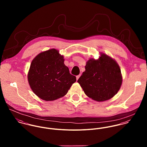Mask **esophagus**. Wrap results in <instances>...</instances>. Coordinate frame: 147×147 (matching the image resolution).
Wrapping results in <instances>:
<instances>
[{
	"mask_svg": "<svg viewBox=\"0 0 147 147\" xmlns=\"http://www.w3.org/2000/svg\"><path fill=\"white\" fill-rule=\"evenodd\" d=\"M80 76H81V74H79V75L76 76V80H78L79 79V78L80 77Z\"/></svg>",
	"mask_w": 147,
	"mask_h": 147,
	"instance_id": "obj_1",
	"label": "esophagus"
}]
</instances>
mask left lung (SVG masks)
Masks as SVG:
<instances>
[{
	"label": "left lung",
	"instance_id": "left-lung-1",
	"mask_svg": "<svg viewBox=\"0 0 147 147\" xmlns=\"http://www.w3.org/2000/svg\"><path fill=\"white\" fill-rule=\"evenodd\" d=\"M85 71L78 79L85 94L97 101H104L115 96L119 90L122 78L117 63L102 54L97 59H89Z\"/></svg>",
	"mask_w": 147,
	"mask_h": 147
}]
</instances>
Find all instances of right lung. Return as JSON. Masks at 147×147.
<instances>
[{
  "label": "right lung",
  "instance_id": "right-lung-1",
  "mask_svg": "<svg viewBox=\"0 0 147 147\" xmlns=\"http://www.w3.org/2000/svg\"><path fill=\"white\" fill-rule=\"evenodd\" d=\"M28 79L33 92L47 101L65 95L76 81L64 64L63 56L54 49L39 54L32 61Z\"/></svg>",
  "mask_w": 147,
  "mask_h": 147
}]
</instances>
